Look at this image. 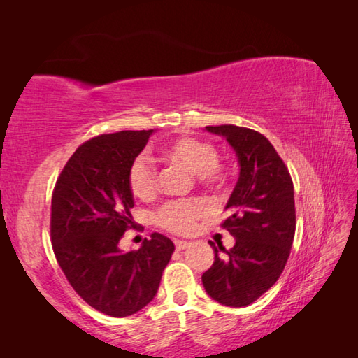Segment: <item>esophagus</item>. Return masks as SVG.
Here are the masks:
<instances>
[{
    "instance_id": "obj_1",
    "label": "esophagus",
    "mask_w": 358,
    "mask_h": 358,
    "mask_svg": "<svg viewBox=\"0 0 358 358\" xmlns=\"http://www.w3.org/2000/svg\"><path fill=\"white\" fill-rule=\"evenodd\" d=\"M187 245H189V243H187V241H185V240H175V248H177L178 251L185 250Z\"/></svg>"
}]
</instances>
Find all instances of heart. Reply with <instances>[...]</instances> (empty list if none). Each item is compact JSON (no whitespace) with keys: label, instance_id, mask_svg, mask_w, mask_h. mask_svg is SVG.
Segmentation results:
<instances>
[{"label":"heart","instance_id":"obj_1","mask_svg":"<svg viewBox=\"0 0 358 358\" xmlns=\"http://www.w3.org/2000/svg\"><path fill=\"white\" fill-rule=\"evenodd\" d=\"M167 161L185 167L187 172L197 175L203 185H220L224 173L217 164V150L208 142L199 138L181 137L164 148ZM129 189L137 199L147 201L153 197L157 186V172L147 156H137L131 162L128 172ZM208 213V205L202 199H186V201H169L156 211V221L175 234H187L196 227L197 220Z\"/></svg>","mask_w":358,"mask_h":358}]
</instances>
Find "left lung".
<instances>
[{
  "mask_svg": "<svg viewBox=\"0 0 358 358\" xmlns=\"http://www.w3.org/2000/svg\"><path fill=\"white\" fill-rule=\"evenodd\" d=\"M205 131L226 138L237 155L240 173L221 224L235 245L226 251L210 241L215 262L202 275V284L221 305L248 306L273 286L289 259L295 235L292 178L260 132L234 124L207 126Z\"/></svg>",
  "mask_w": 358,
  "mask_h": 358,
  "instance_id": "8db88e82",
  "label": "left lung"
}]
</instances>
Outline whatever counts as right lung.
Segmentation results:
<instances>
[{"label": "right lung", "mask_w": 358, "mask_h": 358, "mask_svg": "<svg viewBox=\"0 0 358 358\" xmlns=\"http://www.w3.org/2000/svg\"><path fill=\"white\" fill-rule=\"evenodd\" d=\"M153 132L121 131L85 142L69 157L52 196L50 235L58 264L76 292L112 317L136 314L155 299L175 250L157 232L137 251L118 246L134 227L131 162Z\"/></svg>", "instance_id": "obj_1"}]
</instances>
